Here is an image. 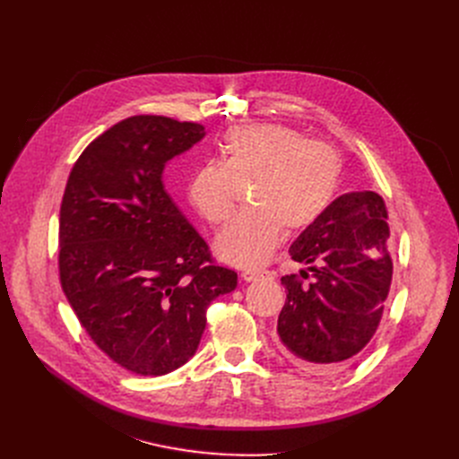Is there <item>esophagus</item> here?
Returning a JSON list of instances; mask_svg holds the SVG:
<instances>
[{"mask_svg": "<svg viewBox=\"0 0 459 459\" xmlns=\"http://www.w3.org/2000/svg\"><path fill=\"white\" fill-rule=\"evenodd\" d=\"M262 277H272L273 279V273L272 272H258V270H246V272H242V279L247 281V282L258 281Z\"/></svg>", "mask_w": 459, "mask_h": 459, "instance_id": "34e87169", "label": "esophagus"}]
</instances>
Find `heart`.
<instances>
[{
  "label": "heart",
  "mask_w": 459,
  "mask_h": 459,
  "mask_svg": "<svg viewBox=\"0 0 459 459\" xmlns=\"http://www.w3.org/2000/svg\"><path fill=\"white\" fill-rule=\"evenodd\" d=\"M221 161H204L189 178L191 204L212 225L234 215L242 187L256 206L217 236L215 251L239 268H258L277 251L284 230L315 225L339 189L342 160L331 143L305 139L286 125L230 128L220 143Z\"/></svg>",
  "instance_id": "1"
}]
</instances>
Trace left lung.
I'll list each match as a JSON object with an SVG mask.
<instances>
[{
    "instance_id": "left-lung-1",
    "label": "left lung",
    "mask_w": 459,
    "mask_h": 459,
    "mask_svg": "<svg viewBox=\"0 0 459 459\" xmlns=\"http://www.w3.org/2000/svg\"><path fill=\"white\" fill-rule=\"evenodd\" d=\"M387 206L374 191L334 199L290 247L308 264L301 277L284 275L286 301L277 333L284 357L298 368L331 374L344 368L374 336L393 279Z\"/></svg>"
}]
</instances>
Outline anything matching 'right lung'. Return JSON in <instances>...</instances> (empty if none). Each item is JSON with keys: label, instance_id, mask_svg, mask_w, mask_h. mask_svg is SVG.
I'll use <instances>...</instances> for the list:
<instances>
[{"label": "right lung", "instance_id": "1", "mask_svg": "<svg viewBox=\"0 0 459 459\" xmlns=\"http://www.w3.org/2000/svg\"><path fill=\"white\" fill-rule=\"evenodd\" d=\"M204 134L203 125L161 115L125 118L89 143L65 187L63 292L91 341L139 376L187 363L208 305L238 284L161 180L165 163Z\"/></svg>", "mask_w": 459, "mask_h": 459}]
</instances>
